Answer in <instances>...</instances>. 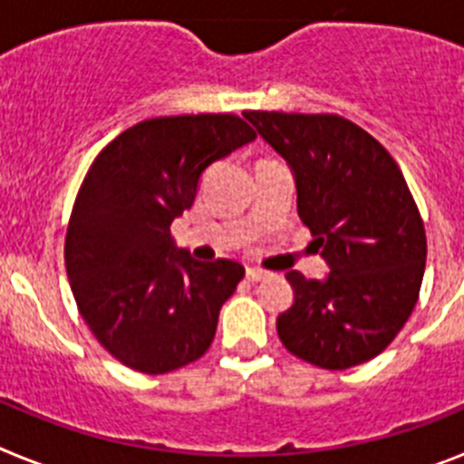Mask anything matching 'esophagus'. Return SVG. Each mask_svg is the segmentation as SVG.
I'll return each instance as SVG.
<instances>
[{
    "mask_svg": "<svg viewBox=\"0 0 464 464\" xmlns=\"http://www.w3.org/2000/svg\"><path fill=\"white\" fill-rule=\"evenodd\" d=\"M265 276H267V272H265V269H260V267L246 269V278H248V281H262Z\"/></svg>",
    "mask_w": 464,
    "mask_h": 464,
    "instance_id": "esophagus-1",
    "label": "esophagus"
}]
</instances>
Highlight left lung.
I'll return each instance as SVG.
<instances>
[{"label":"left lung","instance_id":"obj_1","mask_svg":"<svg viewBox=\"0 0 464 464\" xmlns=\"http://www.w3.org/2000/svg\"><path fill=\"white\" fill-rule=\"evenodd\" d=\"M285 160L297 213L330 274L288 272L293 306L276 318L290 353L323 370L376 358L409 321L423 281L425 229L391 153L342 116L246 111Z\"/></svg>","mask_w":464,"mask_h":464}]
</instances>
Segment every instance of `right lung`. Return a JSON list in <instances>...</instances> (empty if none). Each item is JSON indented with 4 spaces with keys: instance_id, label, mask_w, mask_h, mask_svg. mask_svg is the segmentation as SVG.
<instances>
[{
    "instance_id": "obj_1",
    "label": "right lung",
    "mask_w": 464,
    "mask_h": 464,
    "mask_svg": "<svg viewBox=\"0 0 464 464\" xmlns=\"http://www.w3.org/2000/svg\"><path fill=\"white\" fill-rule=\"evenodd\" d=\"M253 139L232 113L153 118L113 139L90 167L64 262L81 315L127 367L167 374L211 346L244 267L195 260L169 227L192 207L204 171Z\"/></svg>"
}]
</instances>
